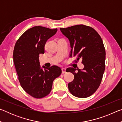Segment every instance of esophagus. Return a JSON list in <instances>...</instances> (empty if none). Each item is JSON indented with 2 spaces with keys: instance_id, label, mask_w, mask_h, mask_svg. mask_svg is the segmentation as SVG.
Segmentation results:
<instances>
[{
  "instance_id": "esophagus-1",
  "label": "esophagus",
  "mask_w": 122,
  "mask_h": 122,
  "mask_svg": "<svg viewBox=\"0 0 122 122\" xmlns=\"http://www.w3.org/2000/svg\"><path fill=\"white\" fill-rule=\"evenodd\" d=\"M62 74H65L66 73V70L65 68L62 69Z\"/></svg>"
}]
</instances>
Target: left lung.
Listing matches in <instances>:
<instances>
[{
    "mask_svg": "<svg viewBox=\"0 0 122 122\" xmlns=\"http://www.w3.org/2000/svg\"><path fill=\"white\" fill-rule=\"evenodd\" d=\"M60 29L70 42V57H76L75 62L81 59L84 65L78 71L71 67L66 70L74 75L68 85L69 92L77 97H88L99 87L104 72L106 51L102 38L94 28L83 25Z\"/></svg>",
    "mask_w": 122,
    "mask_h": 122,
    "instance_id": "obj_1",
    "label": "left lung"
}]
</instances>
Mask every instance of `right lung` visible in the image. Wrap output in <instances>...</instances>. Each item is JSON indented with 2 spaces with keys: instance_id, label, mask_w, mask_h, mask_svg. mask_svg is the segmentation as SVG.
I'll return each instance as SVG.
<instances>
[{
  "instance_id": "add662e5",
  "label": "right lung",
  "mask_w": 122,
  "mask_h": 122,
  "mask_svg": "<svg viewBox=\"0 0 122 122\" xmlns=\"http://www.w3.org/2000/svg\"><path fill=\"white\" fill-rule=\"evenodd\" d=\"M57 29L34 26L25 32L16 41L13 51V62L21 87L36 98L50 93L53 82L61 75V69L53 66L41 67L39 55L45 53V45ZM44 68V69L43 70Z\"/></svg>"
}]
</instances>
